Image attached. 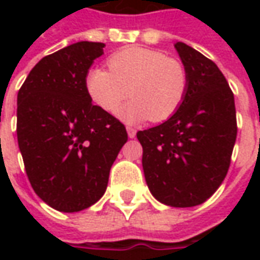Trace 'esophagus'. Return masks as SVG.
Segmentation results:
<instances>
[{
  "instance_id": "1",
  "label": "esophagus",
  "mask_w": 260,
  "mask_h": 260,
  "mask_svg": "<svg viewBox=\"0 0 260 260\" xmlns=\"http://www.w3.org/2000/svg\"><path fill=\"white\" fill-rule=\"evenodd\" d=\"M126 132H128L129 138H135L136 136V129H134L132 126H126Z\"/></svg>"
}]
</instances>
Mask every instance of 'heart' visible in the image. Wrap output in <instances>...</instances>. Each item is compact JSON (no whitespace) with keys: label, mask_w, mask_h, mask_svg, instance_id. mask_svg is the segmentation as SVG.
I'll return each instance as SVG.
<instances>
[{"label":"heart","mask_w":260,"mask_h":260,"mask_svg":"<svg viewBox=\"0 0 260 260\" xmlns=\"http://www.w3.org/2000/svg\"><path fill=\"white\" fill-rule=\"evenodd\" d=\"M107 64L110 71L100 67L87 71L86 91L107 113H114L128 94L134 97L118 111L125 122L164 121L185 99L188 75L184 65L161 51L129 46L111 54Z\"/></svg>","instance_id":"1"}]
</instances>
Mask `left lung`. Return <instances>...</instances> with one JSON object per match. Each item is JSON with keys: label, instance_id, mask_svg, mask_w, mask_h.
<instances>
[{"label": "left lung", "instance_id": "8db88e82", "mask_svg": "<svg viewBox=\"0 0 260 260\" xmlns=\"http://www.w3.org/2000/svg\"><path fill=\"white\" fill-rule=\"evenodd\" d=\"M174 47L188 75L185 99L167 121L136 136L152 195L167 206L192 207L207 201L227 175L237 115L217 65L185 43Z\"/></svg>", "mask_w": 260, "mask_h": 260}]
</instances>
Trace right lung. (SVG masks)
I'll return each instance as SVG.
<instances>
[{"mask_svg":"<svg viewBox=\"0 0 260 260\" xmlns=\"http://www.w3.org/2000/svg\"><path fill=\"white\" fill-rule=\"evenodd\" d=\"M104 43L79 42L42 58L18 93V145L37 196L64 213L94 205L128 141L125 126L91 103L85 78Z\"/></svg>","mask_w":260,"mask_h":260,"instance_id":"add662e5","label":"right lung"}]
</instances>
